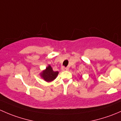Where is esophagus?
I'll use <instances>...</instances> for the list:
<instances>
[{"mask_svg": "<svg viewBox=\"0 0 121 121\" xmlns=\"http://www.w3.org/2000/svg\"><path fill=\"white\" fill-rule=\"evenodd\" d=\"M62 71H67V70H69V68H65V67H62Z\"/></svg>", "mask_w": 121, "mask_h": 121, "instance_id": "esophagus-1", "label": "esophagus"}]
</instances>
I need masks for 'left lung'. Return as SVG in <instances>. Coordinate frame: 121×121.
<instances>
[{"mask_svg": "<svg viewBox=\"0 0 121 121\" xmlns=\"http://www.w3.org/2000/svg\"><path fill=\"white\" fill-rule=\"evenodd\" d=\"M82 78V76H81V78Z\"/></svg>", "mask_w": 121, "mask_h": 121, "instance_id": "1", "label": "left lung"}]
</instances>
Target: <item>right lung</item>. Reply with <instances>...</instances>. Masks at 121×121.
Instances as JSON below:
<instances>
[{
  "label": "right lung",
  "mask_w": 121,
  "mask_h": 121,
  "mask_svg": "<svg viewBox=\"0 0 121 121\" xmlns=\"http://www.w3.org/2000/svg\"><path fill=\"white\" fill-rule=\"evenodd\" d=\"M59 74V72H54L50 65H48L46 69L42 70L39 74L42 79L47 82H51L56 78Z\"/></svg>",
  "instance_id": "1"
}]
</instances>
